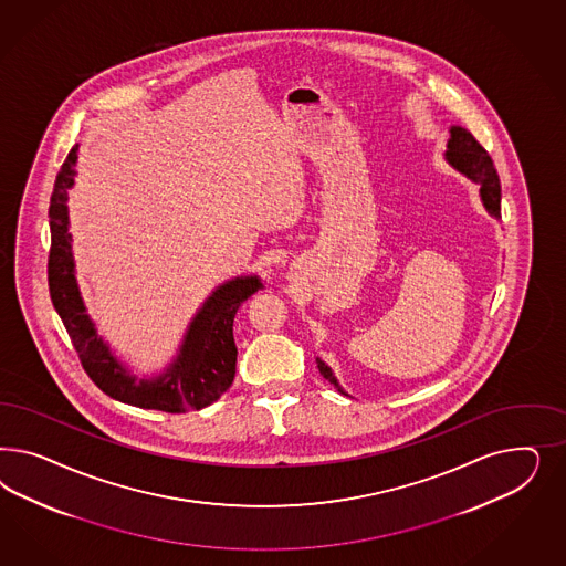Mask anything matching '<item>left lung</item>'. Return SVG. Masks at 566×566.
Here are the masks:
<instances>
[{"label": "left lung", "instance_id": "left-lung-1", "mask_svg": "<svg viewBox=\"0 0 566 566\" xmlns=\"http://www.w3.org/2000/svg\"><path fill=\"white\" fill-rule=\"evenodd\" d=\"M446 159L450 166L463 171L464 176L480 182L483 206L494 218H500V178H497L494 161L467 128H461V126L450 128ZM317 367H319L322 376L329 379L338 388V392H343V388L338 386L336 377L332 376V369L327 367L326 363L317 359Z\"/></svg>", "mask_w": 566, "mask_h": 566}]
</instances>
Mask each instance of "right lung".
<instances>
[{
    "instance_id": "1",
    "label": "right lung",
    "mask_w": 566,
    "mask_h": 566,
    "mask_svg": "<svg viewBox=\"0 0 566 566\" xmlns=\"http://www.w3.org/2000/svg\"><path fill=\"white\" fill-rule=\"evenodd\" d=\"M76 159L78 145L70 149L53 185L48 280L53 307L62 317L81 365L99 390L126 405L164 412L199 411L216 402L232 386L237 374V344L232 334L234 315L251 294L263 289V284L258 275L226 282L207 298L192 319L185 344L166 374L155 379L130 376L109 353L102 336H97L76 286L66 206L69 189L74 185Z\"/></svg>"
}]
</instances>
